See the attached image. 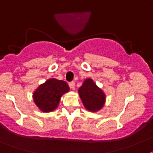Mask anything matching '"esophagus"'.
I'll list each match as a JSON object with an SVG mask.
<instances>
[{"mask_svg":"<svg viewBox=\"0 0 153 153\" xmlns=\"http://www.w3.org/2000/svg\"><path fill=\"white\" fill-rule=\"evenodd\" d=\"M69 86H70L71 89H74V87H75V83H74V82H69Z\"/></svg>","mask_w":153,"mask_h":153,"instance_id":"1","label":"esophagus"}]
</instances>
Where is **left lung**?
I'll return each mask as SVG.
<instances>
[{
  "instance_id": "left-lung-1",
  "label": "left lung",
  "mask_w": 153,
  "mask_h": 153,
  "mask_svg": "<svg viewBox=\"0 0 153 153\" xmlns=\"http://www.w3.org/2000/svg\"><path fill=\"white\" fill-rule=\"evenodd\" d=\"M79 94L83 105L87 110L97 111L102 108L105 101V95L97 86L92 79H85L79 88Z\"/></svg>"
}]
</instances>
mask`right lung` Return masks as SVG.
<instances>
[{"mask_svg":"<svg viewBox=\"0 0 153 153\" xmlns=\"http://www.w3.org/2000/svg\"><path fill=\"white\" fill-rule=\"evenodd\" d=\"M68 91L69 86L66 82L51 79L39 85L33 93V98L42 111L48 112L56 108L62 95Z\"/></svg>","mask_w":153,"mask_h":153,"instance_id":"add662e5","label":"right lung"}]
</instances>
